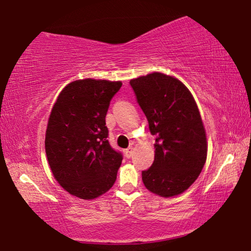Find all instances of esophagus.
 I'll return each instance as SVG.
<instances>
[{
  "instance_id": "34e87169",
  "label": "esophagus",
  "mask_w": 251,
  "mask_h": 251,
  "mask_svg": "<svg viewBox=\"0 0 251 251\" xmlns=\"http://www.w3.org/2000/svg\"><path fill=\"white\" fill-rule=\"evenodd\" d=\"M133 151H134V148H133V147H128V148H127V150L125 151L126 158H130V157L133 156Z\"/></svg>"
}]
</instances>
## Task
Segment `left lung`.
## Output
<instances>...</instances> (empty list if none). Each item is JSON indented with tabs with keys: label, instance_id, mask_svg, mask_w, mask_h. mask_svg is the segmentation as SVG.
<instances>
[{
	"label": "left lung",
	"instance_id": "1",
	"mask_svg": "<svg viewBox=\"0 0 251 251\" xmlns=\"http://www.w3.org/2000/svg\"><path fill=\"white\" fill-rule=\"evenodd\" d=\"M129 84L155 136L154 163L142 172L144 185L161 197L184 193L197 179L207 157L196 101L180 80L157 72Z\"/></svg>",
	"mask_w": 251,
	"mask_h": 251
}]
</instances>
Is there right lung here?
I'll return each mask as SVG.
<instances>
[{
    "instance_id": "right-lung-1",
    "label": "right lung",
    "mask_w": 251,
    "mask_h": 251,
    "mask_svg": "<svg viewBox=\"0 0 251 251\" xmlns=\"http://www.w3.org/2000/svg\"><path fill=\"white\" fill-rule=\"evenodd\" d=\"M121 82H72L58 95L49 118L45 151L55 179L71 195L94 199L116 180L123 155L108 142L105 117Z\"/></svg>"
}]
</instances>
